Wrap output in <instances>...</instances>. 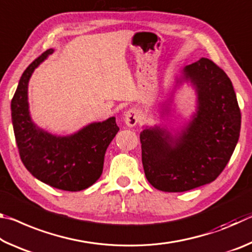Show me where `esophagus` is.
I'll return each mask as SVG.
<instances>
[{"mask_svg": "<svg viewBox=\"0 0 252 252\" xmlns=\"http://www.w3.org/2000/svg\"><path fill=\"white\" fill-rule=\"evenodd\" d=\"M139 121V112L136 109L127 110L125 114V122L127 126H134Z\"/></svg>", "mask_w": 252, "mask_h": 252, "instance_id": "34e87169", "label": "esophagus"}]
</instances>
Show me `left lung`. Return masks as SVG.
<instances>
[{
	"label": "left lung",
	"instance_id": "1",
	"mask_svg": "<svg viewBox=\"0 0 252 252\" xmlns=\"http://www.w3.org/2000/svg\"><path fill=\"white\" fill-rule=\"evenodd\" d=\"M198 93V111L189 126L173 139L159 127L140 134L148 181L164 192H183L219 177L240 134L241 113L232 83L209 59L185 67Z\"/></svg>",
	"mask_w": 252,
	"mask_h": 252
}]
</instances>
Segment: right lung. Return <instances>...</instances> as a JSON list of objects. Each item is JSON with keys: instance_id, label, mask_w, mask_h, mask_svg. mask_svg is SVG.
I'll return each instance as SVG.
<instances>
[{"instance_id": "1", "label": "right lung", "mask_w": 252, "mask_h": 252, "mask_svg": "<svg viewBox=\"0 0 252 252\" xmlns=\"http://www.w3.org/2000/svg\"><path fill=\"white\" fill-rule=\"evenodd\" d=\"M53 50L42 53L21 76L11 102L12 123L20 158L33 177L57 189L81 191L92 186L103 170L106 148L119 131L116 118L91 123L70 136H55L31 120L28 84L33 71Z\"/></svg>"}]
</instances>
